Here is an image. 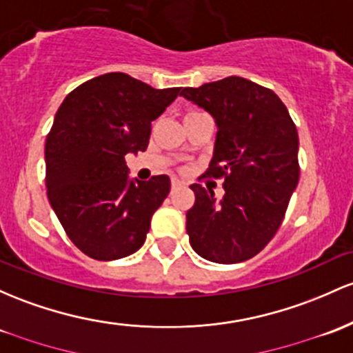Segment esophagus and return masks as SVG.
<instances>
[{
  "label": "esophagus",
  "instance_id": "obj_1",
  "mask_svg": "<svg viewBox=\"0 0 353 353\" xmlns=\"http://www.w3.org/2000/svg\"><path fill=\"white\" fill-rule=\"evenodd\" d=\"M170 185H172V189H176V188H179V185H183V183H181L179 179H172V184Z\"/></svg>",
  "mask_w": 353,
  "mask_h": 353
}]
</instances>
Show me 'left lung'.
Masks as SVG:
<instances>
[{
  "label": "left lung",
  "instance_id": "8db88e82",
  "mask_svg": "<svg viewBox=\"0 0 353 353\" xmlns=\"http://www.w3.org/2000/svg\"><path fill=\"white\" fill-rule=\"evenodd\" d=\"M181 95L214 119L208 176L224 177L221 199L212 189L191 185L196 203L185 212L189 243L208 261H246L276 233L296 189V127L280 97L241 77L188 87Z\"/></svg>",
  "mask_w": 353,
  "mask_h": 353
}]
</instances>
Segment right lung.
Here are the masks:
<instances>
[{
	"label": "right lung",
	"mask_w": 353,
	"mask_h": 353,
	"mask_svg": "<svg viewBox=\"0 0 353 353\" xmlns=\"http://www.w3.org/2000/svg\"><path fill=\"white\" fill-rule=\"evenodd\" d=\"M179 90L105 73L70 92L58 108L45 144L46 194L68 238L87 256L112 261L144 245L170 179L165 174L130 179L125 156L144 152L150 122Z\"/></svg>",
	"instance_id": "obj_1"
}]
</instances>
